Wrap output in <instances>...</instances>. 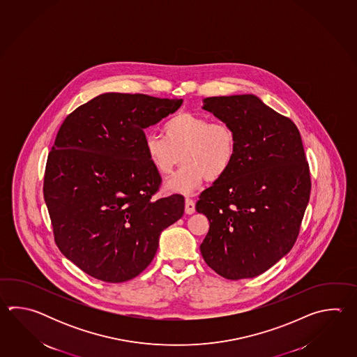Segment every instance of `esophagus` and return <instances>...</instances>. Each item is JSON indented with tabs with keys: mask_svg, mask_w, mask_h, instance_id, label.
I'll use <instances>...</instances> for the list:
<instances>
[{
	"mask_svg": "<svg viewBox=\"0 0 357 357\" xmlns=\"http://www.w3.org/2000/svg\"><path fill=\"white\" fill-rule=\"evenodd\" d=\"M195 212V203H194V200H191V199H186L185 200V213L186 214H192V213Z\"/></svg>",
	"mask_w": 357,
	"mask_h": 357,
	"instance_id": "esophagus-1",
	"label": "esophagus"
}]
</instances>
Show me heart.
<instances>
[{
  "mask_svg": "<svg viewBox=\"0 0 357 357\" xmlns=\"http://www.w3.org/2000/svg\"><path fill=\"white\" fill-rule=\"evenodd\" d=\"M162 132L163 137H145V155L162 176L171 175L183 162L166 185L171 192L192 194L205 180L218 181L227 175L235 162L237 137L227 123L180 112L163 123Z\"/></svg>",
  "mask_w": 357,
  "mask_h": 357,
  "instance_id": "1",
  "label": "heart"
}]
</instances>
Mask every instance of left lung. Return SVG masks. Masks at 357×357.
<instances>
[{
	"label": "left lung",
	"mask_w": 357,
	"mask_h": 357,
	"mask_svg": "<svg viewBox=\"0 0 357 357\" xmlns=\"http://www.w3.org/2000/svg\"><path fill=\"white\" fill-rule=\"evenodd\" d=\"M204 111L237 137L227 175L200 194L209 220L200 252L227 280L264 273L296 241L310 197V172L296 125L254 94L203 99Z\"/></svg>",
	"instance_id": "8db88e82"
}]
</instances>
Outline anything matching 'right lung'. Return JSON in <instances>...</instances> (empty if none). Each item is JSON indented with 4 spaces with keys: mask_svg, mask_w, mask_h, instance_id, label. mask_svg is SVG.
<instances>
[{
    "mask_svg": "<svg viewBox=\"0 0 357 357\" xmlns=\"http://www.w3.org/2000/svg\"><path fill=\"white\" fill-rule=\"evenodd\" d=\"M181 105L105 93L61 125L47 160L45 202L61 252L91 277H137L154 258L160 232L181 218L183 197L153 199L160 176L144 151V130Z\"/></svg>",
    "mask_w": 357,
    "mask_h": 357,
    "instance_id": "right-lung-1",
    "label": "right lung"
}]
</instances>
